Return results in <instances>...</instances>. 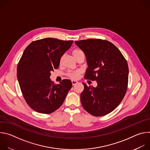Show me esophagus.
I'll return each mask as SVG.
<instances>
[{"label":"esophagus","mask_w":150,"mask_h":150,"mask_svg":"<svg viewBox=\"0 0 150 150\" xmlns=\"http://www.w3.org/2000/svg\"><path fill=\"white\" fill-rule=\"evenodd\" d=\"M78 83V82L76 81H75V80H72V83L73 85H75L77 84Z\"/></svg>","instance_id":"34e87169"}]
</instances>
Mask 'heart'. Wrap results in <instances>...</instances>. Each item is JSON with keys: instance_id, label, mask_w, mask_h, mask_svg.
Returning <instances> with one entry per match:
<instances>
[{"instance_id": "heart-1", "label": "heart", "mask_w": 150, "mask_h": 150, "mask_svg": "<svg viewBox=\"0 0 150 150\" xmlns=\"http://www.w3.org/2000/svg\"><path fill=\"white\" fill-rule=\"evenodd\" d=\"M81 52H82V51H81L80 50H78V49H76V50H74L72 52V54H73V56H75L76 54L81 53ZM79 74H80V72L79 71H76V72H71L68 74V76L72 78V79H77L79 75Z\"/></svg>"}]
</instances>
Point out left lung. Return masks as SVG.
<instances>
[{"label": "left lung", "mask_w": 150, "mask_h": 150, "mask_svg": "<svg viewBox=\"0 0 150 150\" xmlns=\"http://www.w3.org/2000/svg\"><path fill=\"white\" fill-rule=\"evenodd\" d=\"M84 53L88 68L85 78L96 80L97 86H87L81 94L83 109L95 116L114 110L126 92L129 69L120 50L112 42L100 39L75 41Z\"/></svg>", "instance_id": "obj_1"}]
</instances>
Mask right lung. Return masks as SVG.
<instances>
[{
	"mask_svg": "<svg viewBox=\"0 0 150 150\" xmlns=\"http://www.w3.org/2000/svg\"><path fill=\"white\" fill-rule=\"evenodd\" d=\"M73 42L46 38L33 41L25 49L17 67V78L26 102L34 110L51 113L62 105L72 82L64 79L55 84L50 76Z\"/></svg>",
	"mask_w": 150,
	"mask_h": 150,
	"instance_id": "add662e5",
	"label": "right lung"
}]
</instances>
